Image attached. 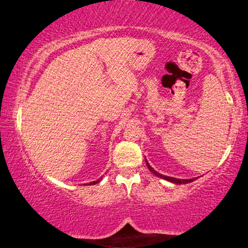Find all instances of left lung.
<instances>
[{
    "instance_id": "8db88e82",
    "label": "left lung",
    "mask_w": 248,
    "mask_h": 248,
    "mask_svg": "<svg viewBox=\"0 0 248 248\" xmlns=\"http://www.w3.org/2000/svg\"><path fill=\"white\" fill-rule=\"evenodd\" d=\"M146 163H147V167H148V169L150 170V172H153L155 176L161 177V179H163V180H167V181H169V182H172V183H175V184H186V183H190V182H193V181L196 180V179L182 180V179H175V177H170V176L162 175V174H160V173H158V172L155 171V170H154V169L150 167V164L148 163V161H147V160H146Z\"/></svg>"
}]
</instances>
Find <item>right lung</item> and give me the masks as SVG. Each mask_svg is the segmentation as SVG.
I'll list each match as a JSON object with an SVG mask.
<instances>
[{"label": "right lung", "instance_id": "right-lung-1", "mask_svg": "<svg viewBox=\"0 0 248 248\" xmlns=\"http://www.w3.org/2000/svg\"><path fill=\"white\" fill-rule=\"evenodd\" d=\"M101 179H102V177H100V179H99L98 181H93V182H91V183H89L88 185H94V184H97V183H99L100 181H101Z\"/></svg>", "mask_w": 248, "mask_h": 248}]
</instances>
